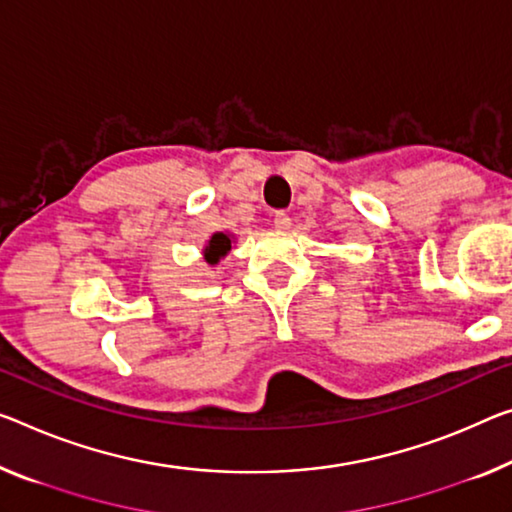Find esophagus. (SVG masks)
I'll use <instances>...</instances> for the list:
<instances>
[{
  "instance_id": "esophagus-1",
  "label": "esophagus",
  "mask_w": 512,
  "mask_h": 512,
  "mask_svg": "<svg viewBox=\"0 0 512 512\" xmlns=\"http://www.w3.org/2000/svg\"><path fill=\"white\" fill-rule=\"evenodd\" d=\"M272 222H274V229H277V231H288L290 229V217L286 215V212H277Z\"/></svg>"
}]
</instances>
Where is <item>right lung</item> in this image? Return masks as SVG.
Segmentation results:
<instances>
[{"mask_svg":"<svg viewBox=\"0 0 512 512\" xmlns=\"http://www.w3.org/2000/svg\"><path fill=\"white\" fill-rule=\"evenodd\" d=\"M233 242H235L233 233H224V231L212 233L210 240L201 249L203 251V261H206L210 267L219 265V261H222V258L229 256Z\"/></svg>","mask_w":512,"mask_h":512,"instance_id":"add662e5","label":"right lung"}]
</instances>
